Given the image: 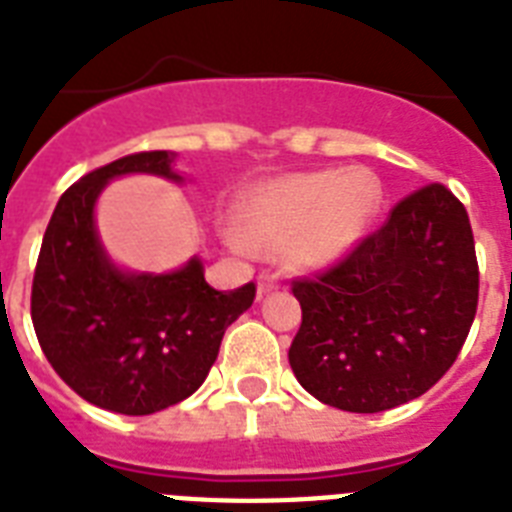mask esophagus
I'll return each mask as SVG.
<instances>
[{
    "label": "esophagus",
    "instance_id": "1",
    "mask_svg": "<svg viewBox=\"0 0 512 512\" xmlns=\"http://www.w3.org/2000/svg\"><path fill=\"white\" fill-rule=\"evenodd\" d=\"M281 289V278L276 276V273H263V276L257 278V294L265 296L270 294V291Z\"/></svg>",
    "mask_w": 512,
    "mask_h": 512
}]
</instances>
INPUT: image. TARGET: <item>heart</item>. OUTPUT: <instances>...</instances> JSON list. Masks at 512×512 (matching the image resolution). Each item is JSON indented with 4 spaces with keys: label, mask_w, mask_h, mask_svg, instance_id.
<instances>
[{
    "label": "heart",
    "mask_w": 512,
    "mask_h": 512,
    "mask_svg": "<svg viewBox=\"0 0 512 512\" xmlns=\"http://www.w3.org/2000/svg\"><path fill=\"white\" fill-rule=\"evenodd\" d=\"M380 205L375 176L362 169L291 174L265 184L242 208V233L265 252H286L296 265H328L346 255Z\"/></svg>",
    "instance_id": "b5f03b06"
}]
</instances>
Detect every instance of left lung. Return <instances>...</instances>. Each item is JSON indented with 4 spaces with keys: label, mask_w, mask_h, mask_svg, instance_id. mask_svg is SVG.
Instances as JSON below:
<instances>
[{
    "label": "left lung",
    "mask_w": 512,
    "mask_h": 512,
    "mask_svg": "<svg viewBox=\"0 0 512 512\" xmlns=\"http://www.w3.org/2000/svg\"><path fill=\"white\" fill-rule=\"evenodd\" d=\"M291 291L302 325L289 364L317 401L377 414L427 393L461 354L479 304L474 231L440 182Z\"/></svg>",
    "instance_id": "left-lung-1"
}]
</instances>
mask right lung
Here are the masks:
<instances>
[{"mask_svg":"<svg viewBox=\"0 0 512 512\" xmlns=\"http://www.w3.org/2000/svg\"><path fill=\"white\" fill-rule=\"evenodd\" d=\"M169 176L166 150H143L85 174L59 197L38 252L30 317L41 351L80 398L127 416L169 409L195 393L255 283L216 291L200 260L169 276H127L106 260L93 226L103 184L119 174Z\"/></svg>","mask_w":512,"mask_h":512,"instance_id":"1","label":"right lung"}]
</instances>
